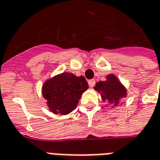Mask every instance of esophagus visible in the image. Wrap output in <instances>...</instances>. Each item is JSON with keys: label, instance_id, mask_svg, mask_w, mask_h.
I'll return each instance as SVG.
<instances>
[{"label": "esophagus", "instance_id": "34e87169", "mask_svg": "<svg viewBox=\"0 0 160 160\" xmlns=\"http://www.w3.org/2000/svg\"><path fill=\"white\" fill-rule=\"evenodd\" d=\"M94 84H95V81H94V79H91V80H89V81H88V85H89V87L93 88V87L94 86Z\"/></svg>", "mask_w": 160, "mask_h": 160}]
</instances>
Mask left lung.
Listing matches in <instances>:
<instances>
[{
  "label": "left lung",
  "instance_id": "left-lung-1",
  "mask_svg": "<svg viewBox=\"0 0 160 160\" xmlns=\"http://www.w3.org/2000/svg\"><path fill=\"white\" fill-rule=\"evenodd\" d=\"M106 78V81L96 82L94 88L101 94L102 101L117 107L120 101L127 96L126 88L114 74H109Z\"/></svg>",
  "mask_w": 160,
  "mask_h": 160
}]
</instances>
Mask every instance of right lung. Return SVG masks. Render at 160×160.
<instances>
[{"mask_svg":"<svg viewBox=\"0 0 160 160\" xmlns=\"http://www.w3.org/2000/svg\"><path fill=\"white\" fill-rule=\"evenodd\" d=\"M88 88V82L82 76L63 72L48 79L43 83L42 92L50 112L66 115L77 108L82 94Z\"/></svg>","mask_w":160,"mask_h":160,"instance_id":"1","label":"right lung"}]
</instances>
